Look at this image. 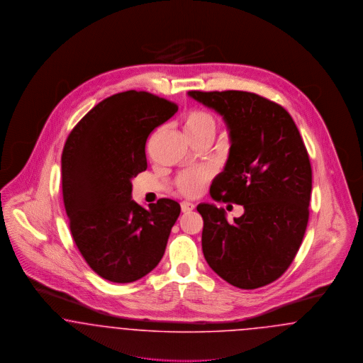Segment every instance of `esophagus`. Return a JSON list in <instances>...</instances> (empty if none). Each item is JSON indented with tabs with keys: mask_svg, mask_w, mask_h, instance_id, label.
<instances>
[{
	"mask_svg": "<svg viewBox=\"0 0 363 363\" xmlns=\"http://www.w3.org/2000/svg\"><path fill=\"white\" fill-rule=\"evenodd\" d=\"M181 209H182V212H190V211L194 209V204L190 203V201H182L181 203Z\"/></svg>",
	"mask_w": 363,
	"mask_h": 363,
	"instance_id": "obj_1",
	"label": "esophagus"
}]
</instances>
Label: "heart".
Listing matches in <instances>:
<instances>
[{
    "instance_id": "1",
    "label": "heart",
    "mask_w": 363,
    "mask_h": 363,
    "mask_svg": "<svg viewBox=\"0 0 363 363\" xmlns=\"http://www.w3.org/2000/svg\"><path fill=\"white\" fill-rule=\"evenodd\" d=\"M184 132L188 138L196 136L206 130H213L215 132V120L213 117L203 110H193L189 111L184 118ZM206 181V173L204 172H188L184 173L178 178V186L179 190L188 196L197 194L203 184Z\"/></svg>"
}]
</instances>
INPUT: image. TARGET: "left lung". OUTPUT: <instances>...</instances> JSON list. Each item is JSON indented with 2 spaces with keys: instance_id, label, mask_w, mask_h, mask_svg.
Returning <instances> with one entry per match:
<instances>
[{
  "instance_id": "1",
  "label": "left lung",
  "mask_w": 363,
  "mask_h": 363,
  "mask_svg": "<svg viewBox=\"0 0 363 363\" xmlns=\"http://www.w3.org/2000/svg\"><path fill=\"white\" fill-rule=\"evenodd\" d=\"M223 117L230 151L211 185V197L243 206L228 222L223 208L201 203L203 253L227 283L255 290L281 277L293 262L309 220L311 167L291 116L245 91H189Z\"/></svg>"
}]
</instances>
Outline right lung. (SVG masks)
I'll return each instance as SVG.
<instances>
[{
	"instance_id": "1",
	"label": "right lung",
	"mask_w": 363,
	"mask_h": 363,
	"mask_svg": "<svg viewBox=\"0 0 363 363\" xmlns=\"http://www.w3.org/2000/svg\"><path fill=\"white\" fill-rule=\"evenodd\" d=\"M177 110L145 91L120 92L89 110L65 143L62 196L72 237L91 269L113 283L150 274L179 216L172 199L148 208L132 200V179L147 170V138Z\"/></svg>"
}]
</instances>
